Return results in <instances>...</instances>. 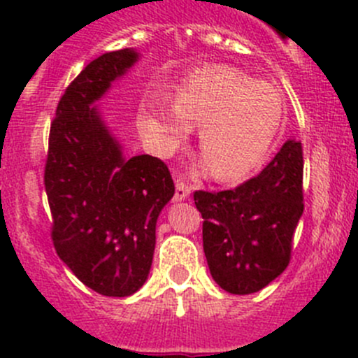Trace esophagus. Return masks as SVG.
<instances>
[{
  "label": "esophagus",
  "instance_id": "esophagus-1",
  "mask_svg": "<svg viewBox=\"0 0 358 358\" xmlns=\"http://www.w3.org/2000/svg\"><path fill=\"white\" fill-rule=\"evenodd\" d=\"M175 187H176V192H175V199L176 201H185L187 197L190 196V190H192V187H190L189 183L185 182V180L176 178L175 180Z\"/></svg>",
  "mask_w": 358,
  "mask_h": 358
}]
</instances>
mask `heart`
Listing matches in <instances>:
<instances>
[{
  "instance_id": "obj_1",
  "label": "heart",
  "mask_w": 358,
  "mask_h": 358,
  "mask_svg": "<svg viewBox=\"0 0 358 358\" xmlns=\"http://www.w3.org/2000/svg\"><path fill=\"white\" fill-rule=\"evenodd\" d=\"M279 90L236 67H208L178 88L175 102L149 100L138 112L143 140L159 156H171L199 126L202 166L220 182H239L255 171L282 126Z\"/></svg>"
}]
</instances>
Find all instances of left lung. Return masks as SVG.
<instances>
[{"label":"left lung","mask_w":358,"mask_h":358,"mask_svg":"<svg viewBox=\"0 0 358 358\" xmlns=\"http://www.w3.org/2000/svg\"><path fill=\"white\" fill-rule=\"evenodd\" d=\"M209 272L232 294L258 292L289 265L303 215L301 142L287 140L255 178L234 190L194 192Z\"/></svg>","instance_id":"left-lung-1"}]
</instances>
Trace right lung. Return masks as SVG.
<instances>
[{
  "label": "right lung",
  "instance_id": "1",
  "mask_svg": "<svg viewBox=\"0 0 358 358\" xmlns=\"http://www.w3.org/2000/svg\"><path fill=\"white\" fill-rule=\"evenodd\" d=\"M138 59L133 48L103 53L67 86L45 168L57 255L85 286L114 298L145 284L157 218L175 194L168 166L147 154L124 157L96 107Z\"/></svg>",
  "mask_w": 358,
  "mask_h": 358
}]
</instances>
